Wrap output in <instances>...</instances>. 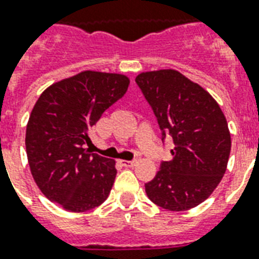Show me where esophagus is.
I'll return each instance as SVG.
<instances>
[{
  "mask_svg": "<svg viewBox=\"0 0 259 259\" xmlns=\"http://www.w3.org/2000/svg\"><path fill=\"white\" fill-rule=\"evenodd\" d=\"M119 163L124 167H133L136 164V160H119Z\"/></svg>",
  "mask_w": 259,
  "mask_h": 259,
  "instance_id": "34e87169",
  "label": "esophagus"
}]
</instances>
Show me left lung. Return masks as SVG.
Segmentation results:
<instances>
[{
    "instance_id": "left-lung-1",
    "label": "left lung",
    "mask_w": 259,
    "mask_h": 259,
    "mask_svg": "<svg viewBox=\"0 0 259 259\" xmlns=\"http://www.w3.org/2000/svg\"><path fill=\"white\" fill-rule=\"evenodd\" d=\"M136 83L158 119L162 140L173 137V159L162 162L145 192L155 204L185 211L217 188L231 154L225 115L211 95L176 70L141 72Z\"/></svg>"
}]
</instances>
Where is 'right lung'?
Listing matches in <instances>:
<instances>
[{"label":"right lung","instance_id":"right-lung-1","mask_svg":"<svg viewBox=\"0 0 259 259\" xmlns=\"http://www.w3.org/2000/svg\"><path fill=\"white\" fill-rule=\"evenodd\" d=\"M129 83L122 74L82 71L49 86L32 108L26 129L30 170L41 192L67 211L92 210L110 195L115 160L91 154L85 144Z\"/></svg>","mask_w":259,"mask_h":259}]
</instances>
